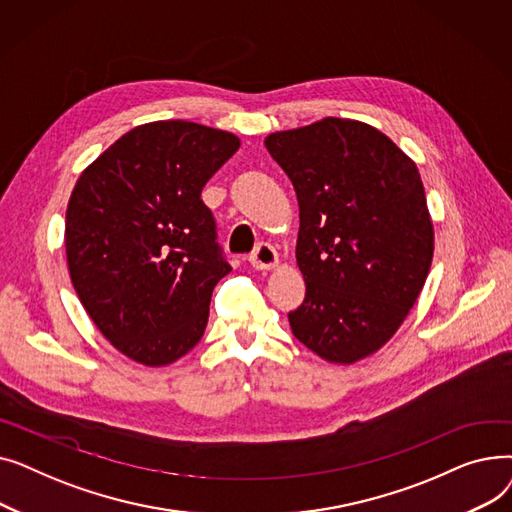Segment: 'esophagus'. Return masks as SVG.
<instances>
[{
	"instance_id": "esophagus-1",
	"label": "esophagus",
	"mask_w": 512,
	"mask_h": 512,
	"mask_svg": "<svg viewBox=\"0 0 512 512\" xmlns=\"http://www.w3.org/2000/svg\"><path fill=\"white\" fill-rule=\"evenodd\" d=\"M251 265L255 267V270H261V272H270L274 270V267L278 265L280 257L276 253V249L270 245V242H261V245H257L255 253L249 257Z\"/></svg>"
}]
</instances>
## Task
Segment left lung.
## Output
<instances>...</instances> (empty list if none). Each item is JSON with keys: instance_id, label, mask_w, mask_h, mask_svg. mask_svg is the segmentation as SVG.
I'll return each instance as SVG.
<instances>
[{"instance_id": "obj_1", "label": "left lung", "mask_w": 512, "mask_h": 512, "mask_svg": "<svg viewBox=\"0 0 512 512\" xmlns=\"http://www.w3.org/2000/svg\"><path fill=\"white\" fill-rule=\"evenodd\" d=\"M265 147L299 199L297 263L307 292L292 334L328 363L353 365L396 334L434 257L415 161L359 120L272 132Z\"/></svg>"}]
</instances>
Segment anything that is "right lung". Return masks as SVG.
<instances>
[{"instance_id":"right-lung-1","label":"right lung","mask_w":512,"mask_h":512,"mask_svg":"<svg viewBox=\"0 0 512 512\" xmlns=\"http://www.w3.org/2000/svg\"><path fill=\"white\" fill-rule=\"evenodd\" d=\"M232 132L186 120L141 124L78 176L66 209L72 286L128 359L170 365L201 340L230 265L201 201L238 151Z\"/></svg>"}]
</instances>
